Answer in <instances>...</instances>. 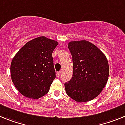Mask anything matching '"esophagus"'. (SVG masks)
Wrapping results in <instances>:
<instances>
[{
  "label": "esophagus",
  "instance_id": "1",
  "mask_svg": "<svg viewBox=\"0 0 125 125\" xmlns=\"http://www.w3.org/2000/svg\"><path fill=\"white\" fill-rule=\"evenodd\" d=\"M61 73H62L61 71L58 72L56 73V77H60V75H61Z\"/></svg>",
  "mask_w": 125,
  "mask_h": 125
}]
</instances>
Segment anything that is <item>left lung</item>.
<instances>
[{
  "label": "left lung",
  "instance_id": "1",
  "mask_svg": "<svg viewBox=\"0 0 125 125\" xmlns=\"http://www.w3.org/2000/svg\"><path fill=\"white\" fill-rule=\"evenodd\" d=\"M68 47L72 56L73 75L65 83L66 93L77 102L93 100L108 82V60L97 46L85 40L70 42Z\"/></svg>",
  "mask_w": 125,
  "mask_h": 125
}]
</instances>
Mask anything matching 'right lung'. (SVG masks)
I'll return each instance as SVG.
<instances>
[{
  "label": "right lung",
  "instance_id": "add662e5",
  "mask_svg": "<svg viewBox=\"0 0 125 125\" xmlns=\"http://www.w3.org/2000/svg\"><path fill=\"white\" fill-rule=\"evenodd\" d=\"M58 43L40 36L26 43L10 64L11 79L25 97L38 99L48 93L56 77L52 53Z\"/></svg>",
  "mask_w": 125,
  "mask_h": 125
}]
</instances>
